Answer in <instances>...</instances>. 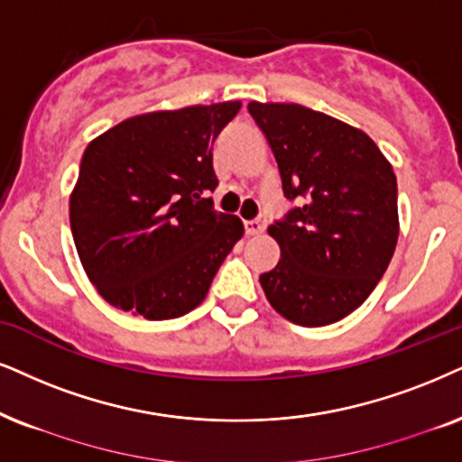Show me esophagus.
<instances>
[{
	"label": "esophagus",
	"mask_w": 462,
	"mask_h": 462,
	"mask_svg": "<svg viewBox=\"0 0 462 462\" xmlns=\"http://www.w3.org/2000/svg\"><path fill=\"white\" fill-rule=\"evenodd\" d=\"M264 227H266V217L264 215H260V217H255V219H251V221H245V230H247V235H262V232H264Z\"/></svg>",
	"instance_id": "esophagus-1"
}]
</instances>
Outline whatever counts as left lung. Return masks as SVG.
<instances>
[{"mask_svg": "<svg viewBox=\"0 0 462 462\" xmlns=\"http://www.w3.org/2000/svg\"><path fill=\"white\" fill-rule=\"evenodd\" d=\"M271 144L283 194L300 200L268 227L282 247L260 274L277 313L315 328L369 299L399 238L396 177L362 130L300 104L249 102Z\"/></svg>", "mask_w": 462, "mask_h": 462, "instance_id": "left-lung-1", "label": "left lung"}]
</instances>
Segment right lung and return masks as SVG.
Segmentation results:
<instances>
[{"instance_id":"add662e5","label":"right lung","mask_w":462,"mask_h":462,"mask_svg":"<svg viewBox=\"0 0 462 462\" xmlns=\"http://www.w3.org/2000/svg\"><path fill=\"white\" fill-rule=\"evenodd\" d=\"M241 102L160 110L91 140L69 196L80 264L102 299L144 319L189 313L243 236L217 213L213 143Z\"/></svg>"}]
</instances>
